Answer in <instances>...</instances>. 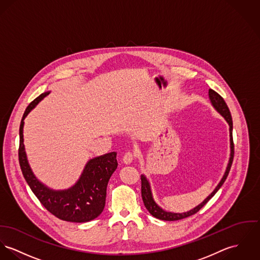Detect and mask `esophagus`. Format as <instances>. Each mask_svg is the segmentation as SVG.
Masks as SVG:
<instances>
[{
  "label": "esophagus",
  "instance_id": "esophagus-1",
  "mask_svg": "<svg viewBox=\"0 0 260 260\" xmlns=\"http://www.w3.org/2000/svg\"><path fill=\"white\" fill-rule=\"evenodd\" d=\"M136 157H137V153L135 151H127L123 156V162L125 164H130L133 162V160H135Z\"/></svg>",
  "mask_w": 260,
  "mask_h": 260
}]
</instances>
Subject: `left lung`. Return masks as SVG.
Segmentation results:
<instances>
[{"label": "left lung", "instance_id": "left-lung-1", "mask_svg": "<svg viewBox=\"0 0 260 260\" xmlns=\"http://www.w3.org/2000/svg\"><path fill=\"white\" fill-rule=\"evenodd\" d=\"M209 95H210V99L213 103V107L225 118L228 121L229 125H230V136H231V158H230V162L226 168V171L221 179V181L219 182V184L217 185V187L214 189L213 192L198 207H196L194 209L190 210L189 212L183 213H170V212H165L164 210H162L160 207L157 206V204L154 202L153 198H152V193H151V189H150V185L149 182L147 181V179L142 175L141 176V194L143 203L146 207V209L149 211V213H151L153 216H155L156 218L162 219V220H168V221H173V220H179V219H183L186 218L188 216H190L194 213H198L212 198L215 194V192L219 189V188L222 186V184L224 183V181L226 180L229 173L231 171L232 164L234 161V156H235V145H234V139H233V118H232V114L231 111L224 101V99L218 94L217 92H215L213 89H209Z\"/></svg>", "mask_w": 260, "mask_h": 260}]
</instances>
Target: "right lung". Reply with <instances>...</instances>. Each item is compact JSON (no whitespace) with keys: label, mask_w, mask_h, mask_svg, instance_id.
<instances>
[{"label":"right lung","mask_w":260,"mask_h":260,"mask_svg":"<svg viewBox=\"0 0 260 260\" xmlns=\"http://www.w3.org/2000/svg\"><path fill=\"white\" fill-rule=\"evenodd\" d=\"M47 94L48 92H45L37 97L24 111L20 125V166L27 185L49 213L62 220L86 222L94 219L103 212L107 184L118 165L117 153L111 152L90 160L85 166L79 181L71 189L55 191L41 184L34 176L26 160L23 127L25 116Z\"/></svg>","instance_id":"obj_1"}]
</instances>
